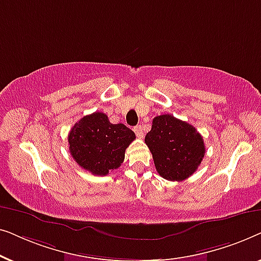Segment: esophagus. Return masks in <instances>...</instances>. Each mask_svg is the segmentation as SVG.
Listing matches in <instances>:
<instances>
[{
	"label": "esophagus",
	"mask_w": 261,
	"mask_h": 261,
	"mask_svg": "<svg viewBox=\"0 0 261 261\" xmlns=\"http://www.w3.org/2000/svg\"><path fill=\"white\" fill-rule=\"evenodd\" d=\"M133 130L135 132V134H137L138 138H140V139L144 138L145 132H144V128H142L141 126H135V127L133 128Z\"/></svg>",
	"instance_id": "1"
}]
</instances>
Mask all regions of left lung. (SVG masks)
<instances>
[{
	"label": "left lung",
	"mask_w": 261,
	"mask_h": 261,
	"mask_svg": "<svg viewBox=\"0 0 261 261\" xmlns=\"http://www.w3.org/2000/svg\"><path fill=\"white\" fill-rule=\"evenodd\" d=\"M145 142L152 153L158 173L171 181L187 179L196 172L204 158L202 135L194 126L170 114L153 119Z\"/></svg>",
	"instance_id": "1"
}]
</instances>
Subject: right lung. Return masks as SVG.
Here are the masks:
<instances>
[{"instance_id":"add662e5","label":"right lung","mask_w":261,"mask_h":261,"mask_svg":"<svg viewBox=\"0 0 261 261\" xmlns=\"http://www.w3.org/2000/svg\"><path fill=\"white\" fill-rule=\"evenodd\" d=\"M135 139L123 123H110L106 114L95 112L74 123L69 137V149L82 169L96 176H106L121 166L124 152Z\"/></svg>"}]
</instances>
